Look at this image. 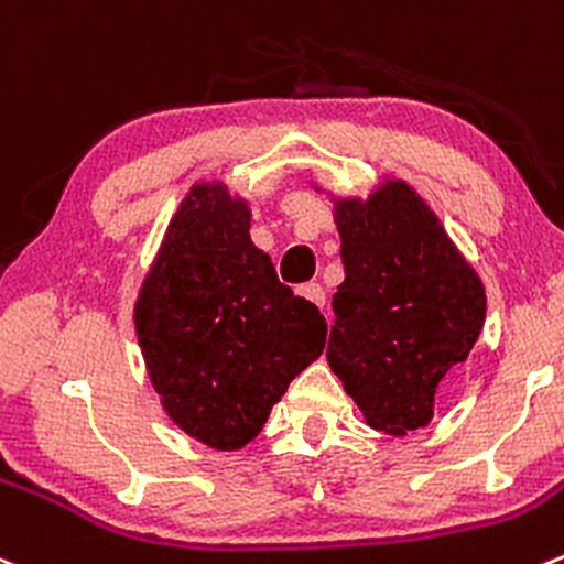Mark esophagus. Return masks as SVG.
<instances>
[{
    "instance_id": "obj_1",
    "label": "esophagus",
    "mask_w": 564,
    "mask_h": 564,
    "mask_svg": "<svg viewBox=\"0 0 564 564\" xmlns=\"http://www.w3.org/2000/svg\"><path fill=\"white\" fill-rule=\"evenodd\" d=\"M300 294H303L305 300H311L314 305H319V308H325L327 294H325V289L319 286V283H305V286H300Z\"/></svg>"
}]
</instances>
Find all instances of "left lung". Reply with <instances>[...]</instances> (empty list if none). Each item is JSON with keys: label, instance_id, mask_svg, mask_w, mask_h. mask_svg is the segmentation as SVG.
<instances>
[{"label": "left lung", "instance_id": "left-lung-1", "mask_svg": "<svg viewBox=\"0 0 564 564\" xmlns=\"http://www.w3.org/2000/svg\"><path fill=\"white\" fill-rule=\"evenodd\" d=\"M344 283L333 294L327 364L371 427H427L435 388L485 325V289L402 182L336 206Z\"/></svg>", "mask_w": 564, "mask_h": 564}]
</instances>
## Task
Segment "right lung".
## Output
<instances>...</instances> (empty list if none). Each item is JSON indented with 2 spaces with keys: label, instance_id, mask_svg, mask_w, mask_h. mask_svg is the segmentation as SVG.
I'll list each match as a JSON object with an SVG mask.
<instances>
[{
  "label": "right lung",
  "instance_id": "1",
  "mask_svg": "<svg viewBox=\"0 0 564 564\" xmlns=\"http://www.w3.org/2000/svg\"><path fill=\"white\" fill-rule=\"evenodd\" d=\"M250 212L198 184L165 234L134 308L151 382L184 433L239 449L322 355L327 322L250 242Z\"/></svg>",
  "mask_w": 564,
  "mask_h": 564
}]
</instances>
